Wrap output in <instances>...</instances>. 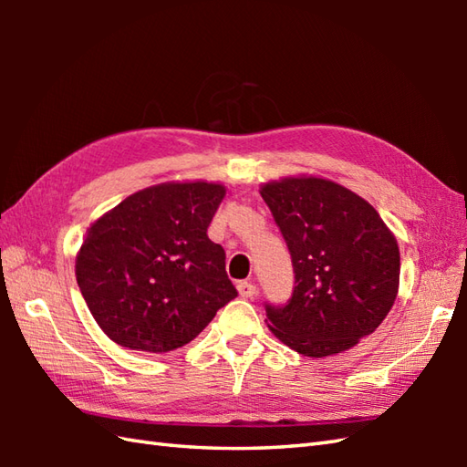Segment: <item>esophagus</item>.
Here are the masks:
<instances>
[{
  "mask_svg": "<svg viewBox=\"0 0 467 467\" xmlns=\"http://www.w3.org/2000/svg\"><path fill=\"white\" fill-rule=\"evenodd\" d=\"M236 289H239V295L243 296V299H253L256 291H259V286H256L253 281H241L239 285H236Z\"/></svg>",
  "mask_w": 467,
  "mask_h": 467,
  "instance_id": "esophagus-1",
  "label": "esophagus"
}]
</instances>
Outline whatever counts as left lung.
<instances>
[{
  "mask_svg": "<svg viewBox=\"0 0 467 467\" xmlns=\"http://www.w3.org/2000/svg\"><path fill=\"white\" fill-rule=\"evenodd\" d=\"M261 196L289 246L295 289L265 305L269 329L305 357H329L371 335L400 289V246L379 213L327 178L289 176Z\"/></svg>",
  "mask_w": 467,
  "mask_h": 467,
  "instance_id": "obj_1",
  "label": "left lung"
}]
</instances>
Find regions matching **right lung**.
<instances>
[{
    "mask_svg": "<svg viewBox=\"0 0 467 467\" xmlns=\"http://www.w3.org/2000/svg\"><path fill=\"white\" fill-rule=\"evenodd\" d=\"M226 188L164 182L134 192L88 228L76 279L100 329L132 351L191 343L233 301L224 249L208 224Z\"/></svg>",
    "mask_w": 467,
    "mask_h": 467,
    "instance_id": "right-lung-1",
    "label": "right lung"
}]
</instances>
